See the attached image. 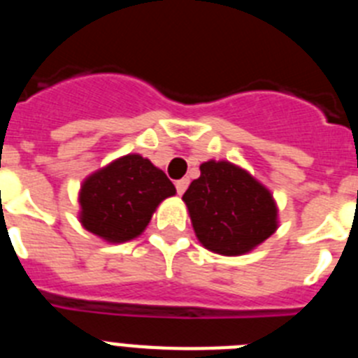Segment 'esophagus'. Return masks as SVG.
I'll return each mask as SVG.
<instances>
[{
    "label": "esophagus",
    "instance_id": "34e87169",
    "mask_svg": "<svg viewBox=\"0 0 358 358\" xmlns=\"http://www.w3.org/2000/svg\"><path fill=\"white\" fill-rule=\"evenodd\" d=\"M188 179H179V181H176V189H177V194L182 195L186 192V188H188Z\"/></svg>",
    "mask_w": 358,
    "mask_h": 358
}]
</instances>
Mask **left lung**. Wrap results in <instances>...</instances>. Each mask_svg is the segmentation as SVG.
<instances>
[{
    "label": "left lung",
    "instance_id": "8db88e82",
    "mask_svg": "<svg viewBox=\"0 0 358 358\" xmlns=\"http://www.w3.org/2000/svg\"><path fill=\"white\" fill-rule=\"evenodd\" d=\"M182 201L199 242L217 255H245L278 229L273 194L229 161L202 163Z\"/></svg>",
    "mask_w": 358,
    "mask_h": 358
}]
</instances>
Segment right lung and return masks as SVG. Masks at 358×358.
Masks as SVG:
<instances>
[{"label":"right lung","mask_w":358,"mask_h":358,"mask_svg":"<svg viewBox=\"0 0 358 358\" xmlns=\"http://www.w3.org/2000/svg\"><path fill=\"white\" fill-rule=\"evenodd\" d=\"M176 195L163 170L141 157L127 154L96 170L80 186V224L109 243L140 236L152 215L166 197Z\"/></svg>","instance_id":"1"}]
</instances>
